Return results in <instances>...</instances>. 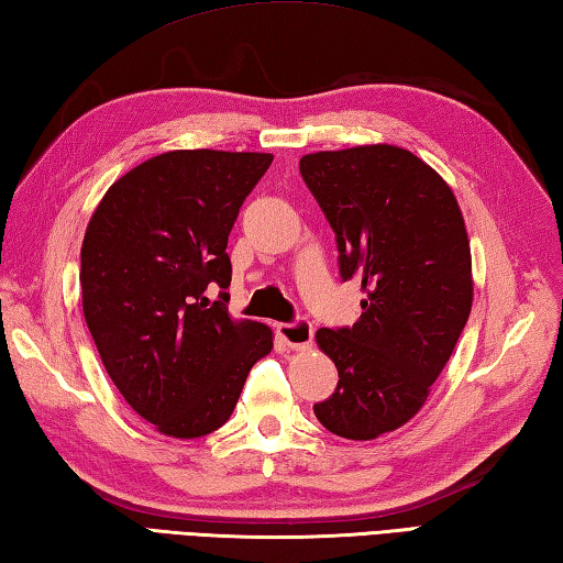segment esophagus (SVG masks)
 Segmentation results:
<instances>
[{"label":"esophagus","instance_id":"34e87169","mask_svg":"<svg viewBox=\"0 0 563 563\" xmlns=\"http://www.w3.org/2000/svg\"><path fill=\"white\" fill-rule=\"evenodd\" d=\"M278 336L280 341L288 349L292 351H307L312 346V336H314V329L310 322H292V324H278Z\"/></svg>","mask_w":563,"mask_h":563}]
</instances>
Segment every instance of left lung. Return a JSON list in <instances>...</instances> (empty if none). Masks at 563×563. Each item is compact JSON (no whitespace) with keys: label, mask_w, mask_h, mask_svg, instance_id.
I'll use <instances>...</instances> for the list:
<instances>
[{"label":"left lung","mask_w":563,"mask_h":563,"mask_svg":"<svg viewBox=\"0 0 563 563\" xmlns=\"http://www.w3.org/2000/svg\"><path fill=\"white\" fill-rule=\"evenodd\" d=\"M300 173L336 234L341 278H358L363 292L354 327L314 334L339 371L314 415L336 437L371 442L422 410L464 332V214L432 165L390 143L307 153Z\"/></svg>","instance_id":"1"}]
</instances>
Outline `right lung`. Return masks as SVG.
<instances>
[{"mask_svg": "<svg viewBox=\"0 0 563 563\" xmlns=\"http://www.w3.org/2000/svg\"><path fill=\"white\" fill-rule=\"evenodd\" d=\"M271 163L251 151L161 153L121 175L87 224V329L131 410L165 437L217 432L273 349L268 324L231 317L227 292L205 295L229 288V231Z\"/></svg>", "mask_w": 563, "mask_h": 563, "instance_id": "right-lung-1", "label": "right lung"}]
</instances>
